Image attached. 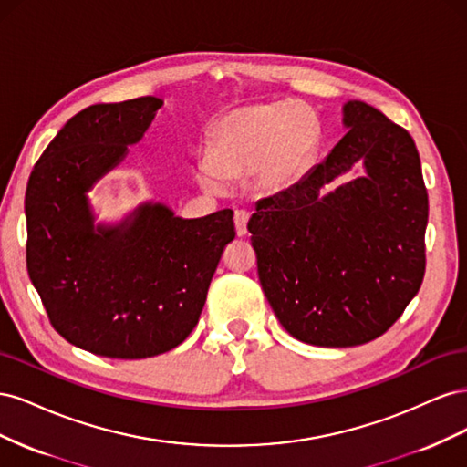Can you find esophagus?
Here are the masks:
<instances>
[{"label": "esophagus", "instance_id": "obj_1", "mask_svg": "<svg viewBox=\"0 0 467 467\" xmlns=\"http://www.w3.org/2000/svg\"><path fill=\"white\" fill-rule=\"evenodd\" d=\"M234 222H235V232H237V235H245V234H247L249 212H247V210H235Z\"/></svg>", "mask_w": 467, "mask_h": 467}]
</instances>
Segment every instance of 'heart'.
<instances>
[{
    "mask_svg": "<svg viewBox=\"0 0 467 467\" xmlns=\"http://www.w3.org/2000/svg\"><path fill=\"white\" fill-rule=\"evenodd\" d=\"M314 151L316 126L304 109L282 103L244 107L220 120L201 181L218 189L222 179L259 173L263 187L282 189L306 171Z\"/></svg>",
    "mask_w": 467,
    "mask_h": 467,
    "instance_id": "1",
    "label": "heart"
}]
</instances>
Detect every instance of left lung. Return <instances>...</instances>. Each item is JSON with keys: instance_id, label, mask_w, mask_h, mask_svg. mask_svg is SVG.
Listing matches in <instances>:
<instances>
[{"instance_id": "left-lung-1", "label": "left lung", "mask_w": 467, "mask_h": 467, "mask_svg": "<svg viewBox=\"0 0 467 467\" xmlns=\"http://www.w3.org/2000/svg\"><path fill=\"white\" fill-rule=\"evenodd\" d=\"M348 132L300 182L257 202L247 230L263 292L302 343L357 347L384 335L415 298L427 266L429 194L411 134L362 101ZM365 160L366 178L318 189Z\"/></svg>"}]
</instances>
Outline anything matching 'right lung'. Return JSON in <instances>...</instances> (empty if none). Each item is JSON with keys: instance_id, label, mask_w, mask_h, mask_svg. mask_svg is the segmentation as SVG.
Masks as SVG:
<instances>
[{"instance_id": "1", "label": "right lung", "mask_w": 467, "mask_h": 467, "mask_svg": "<svg viewBox=\"0 0 467 467\" xmlns=\"http://www.w3.org/2000/svg\"><path fill=\"white\" fill-rule=\"evenodd\" d=\"M161 105L138 97L83 109L40 155L26 185L31 282L52 327L99 357L148 358L185 341L235 237L230 208L182 220L146 204L119 228H93L86 192L142 138Z\"/></svg>"}]
</instances>
